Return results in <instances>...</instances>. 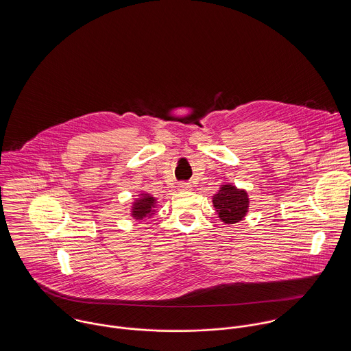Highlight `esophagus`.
Wrapping results in <instances>:
<instances>
[{
  "label": "esophagus",
  "instance_id": "34e87169",
  "mask_svg": "<svg viewBox=\"0 0 351 351\" xmlns=\"http://www.w3.org/2000/svg\"><path fill=\"white\" fill-rule=\"evenodd\" d=\"M177 189H178V191H182V192L191 191V189H192V185H191L189 182H180V184L177 185Z\"/></svg>",
  "mask_w": 351,
  "mask_h": 351
}]
</instances>
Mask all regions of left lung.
Masks as SVG:
<instances>
[{
	"instance_id": "obj_1",
	"label": "left lung",
	"mask_w": 351,
	"mask_h": 351,
	"mask_svg": "<svg viewBox=\"0 0 351 351\" xmlns=\"http://www.w3.org/2000/svg\"><path fill=\"white\" fill-rule=\"evenodd\" d=\"M213 206L224 223L234 224L246 216L249 197L245 191L237 189L232 185H223L217 195L213 196Z\"/></svg>"
}]
</instances>
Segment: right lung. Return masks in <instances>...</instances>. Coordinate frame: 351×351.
<instances>
[{
	"mask_svg": "<svg viewBox=\"0 0 351 351\" xmlns=\"http://www.w3.org/2000/svg\"><path fill=\"white\" fill-rule=\"evenodd\" d=\"M155 199L149 195H142V199L136 200L132 206V216L135 219H143L146 216H150L151 209L154 208Z\"/></svg>",
	"mask_w": 351,
	"mask_h": 351,
	"instance_id": "obj_1",
	"label": "right lung"
}]
</instances>
